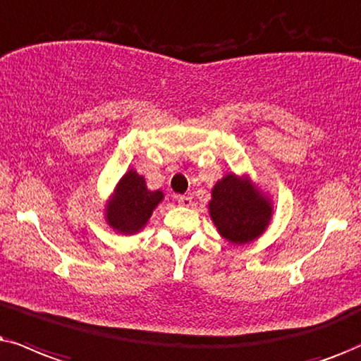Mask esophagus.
Listing matches in <instances>:
<instances>
[{
    "instance_id": "obj_1",
    "label": "esophagus",
    "mask_w": 361,
    "mask_h": 361,
    "mask_svg": "<svg viewBox=\"0 0 361 361\" xmlns=\"http://www.w3.org/2000/svg\"><path fill=\"white\" fill-rule=\"evenodd\" d=\"M176 201L179 206L189 207L192 204V197H189V195H176Z\"/></svg>"
}]
</instances>
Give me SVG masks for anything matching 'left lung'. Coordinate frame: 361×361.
Returning <instances> with one entry per match:
<instances>
[{
	"instance_id": "1",
	"label": "left lung",
	"mask_w": 361,
	"mask_h": 361,
	"mask_svg": "<svg viewBox=\"0 0 361 361\" xmlns=\"http://www.w3.org/2000/svg\"><path fill=\"white\" fill-rule=\"evenodd\" d=\"M209 212L222 238L246 244L264 233L273 207L251 180L228 173L212 189Z\"/></svg>"
}]
</instances>
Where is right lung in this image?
<instances>
[{
	"label": "right lung",
	"mask_w": 361,
	"mask_h": 361,
	"mask_svg": "<svg viewBox=\"0 0 361 361\" xmlns=\"http://www.w3.org/2000/svg\"><path fill=\"white\" fill-rule=\"evenodd\" d=\"M162 199L160 190L147 189L144 177L130 169L120 179L106 206V222L122 234L139 233Z\"/></svg>",
	"instance_id": "1"
}]
</instances>
